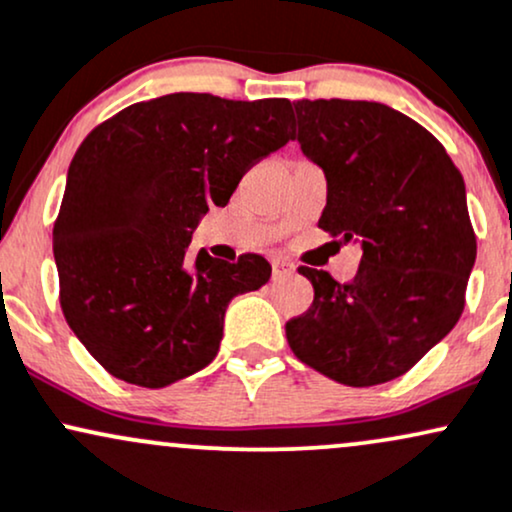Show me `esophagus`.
I'll return each mask as SVG.
<instances>
[{"label":"esophagus","instance_id":"obj_1","mask_svg":"<svg viewBox=\"0 0 512 512\" xmlns=\"http://www.w3.org/2000/svg\"><path fill=\"white\" fill-rule=\"evenodd\" d=\"M294 273V263L290 261H275L273 263V278H285V275H292Z\"/></svg>","mask_w":512,"mask_h":512}]
</instances>
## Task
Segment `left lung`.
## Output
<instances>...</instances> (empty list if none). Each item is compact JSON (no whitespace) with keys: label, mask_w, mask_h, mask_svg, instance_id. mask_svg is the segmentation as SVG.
Masks as SVG:
<instances>
[{"label":"left lung","mask_w":512,"mask_h":512,"mask_svg":"<svg viewBox=\"0 0 512 512\" xmlns=\"http://www.w3.org/2000/svg\"><path fill=\"white\" fill-rule=\"evenodd\" d=\"M306 158L326 172L318 227L359 242L362 261L340 285L299 266L314 302L287 321L292 352L318 374L366 388L412 369L453 330L477 258L462 174L434 134L366 100H297Z\"/></svg>","instance_id":"left-lung-1"}]
</instances>
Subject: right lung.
I'll use <instances>...</instances> for the list:
<instances>
[{"instance_id":"obj_1","label":"right lung","mask_w":512,"mask_h":512,"mask_svg":"<svg viewBox=\"0 0 512 512\" xmlns=\"http://www.w3.org/2000/svg\"><path fill=\"white\" fill-rule=\"evenodd\" d=\"M285 98L170 93L134 102L78 146L54 220L62 314L107 374L165 388L220 350L227 304L270 280V263L198 251L208 206H227L246 170L294 138Z\"/></svg>"}]
</instances>
